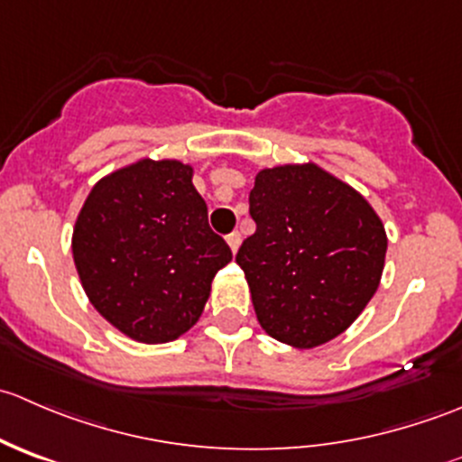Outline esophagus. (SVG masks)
Returning a JSON list of instances; mask_svg holds the SVG:
<instances>
[{
	"instance_id": "obj_1",
	"label": "esophagus",
	"mask_w": 462,
	"mask_h": 462,
	"mask_svg": "<svg viewBox=\"0 0 462 462\" xmlns=\"http://www.w3.org/2000/svg\"><path fill=\"white\" fill-rule=\"evenodd\" d=\"M226 239H227V245H230L232 253H236V250H239V245H241V235H239V232H230V235H227Z\"/></svg>"
}]
</instances>
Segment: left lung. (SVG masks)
Segmentation results:
<instances>
[{
  "label": "left lung",
  "instance_id": "1",
  "mask_svg": "<svg viewBox=\"0 0 462 462\" xmlns=\"http://www.w3.org/2000/svg\"><path fill=\"white\" fill-rule=\"evenodd\" d=\"M254 235L241 244L254 313L270 337L313 348L337 337L375 295L386 235L365 197L318 165L261 170Z\"/></svg>",
  "mask_w": 462,
  "mask_h": 462
}]
</instances>
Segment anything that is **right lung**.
I'll use <instances>...</instances> for the list:
<instances>
[{
	"mask_svg": "<svg viewBox=\"0 0 462 462\" xmlns=\"http://www.w3.org/2000/svg\"><path fill=\"white\" fill-rule=\"evenodd\" d=\"M73 259L97 313L136 342H171L201 318L232 250L208 223L192 167L141 161L87 197Z\"/></svg>",
	"mask_w": 462,
	"mask_h": 462,
	"instance_id": "obj_1",
	"label": "right lung"
}]
</instances>
